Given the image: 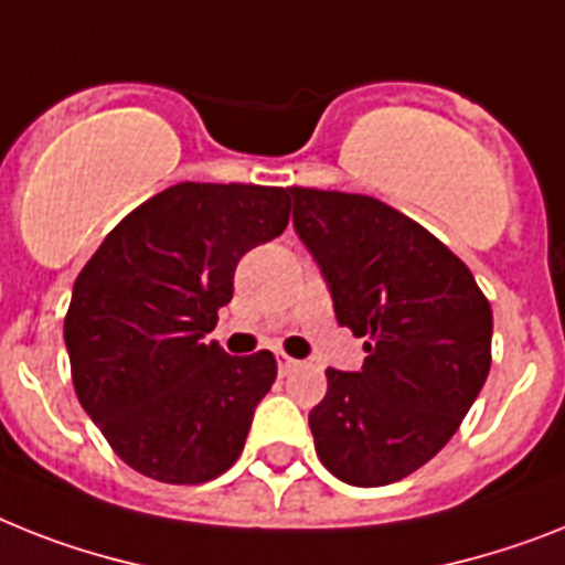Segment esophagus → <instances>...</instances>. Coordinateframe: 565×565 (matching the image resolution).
<instances>
[{
	"label": "esophagus",
	"instance_id": "obj_1",
	"mask_svg": "<svg viewBox=\"0 0 565 565\" xmlns=\"http://www.w3.org/2000/svg\"><path fill=\"white\" fill-rule=\"evenodd\" d=\"M277 366H279V375H291L294 370H300V361H294V358H288V355H282V352H279Z\"/></svg>",
	"mask_w": 565,
	"mask_h": 565
}]
</instances>
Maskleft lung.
Returning <instances> with one entry per match:
<instances>
[{
	"instance_id": "8db88e82",
	"label": "left lung",
	"mask_w": 565,
	"mask_h": 565,
	"mask_svg": "<svg viewBox=\"0 0 565 565\" xmlns=\"http://www.w3.org/2000/svg\"><path fill=\"white\" fill-rule=\"evenodd\" d=\"M334 317L366 338L358 372L326 370L309 413L317 456L340 482H398L459 430L491 370V306L418 222L372 195L288 188Z\"/></svg>"
}]
</instances>
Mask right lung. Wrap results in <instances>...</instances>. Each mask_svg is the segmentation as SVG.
<instances>
[{
  "instance_id": "add662e5",
  "label": "right lung",
  "mask_w": 565,
  "mask_h": 565,
  "mask_svg": "<svg viewBox=\"0 0 565 565\" xmlns=\"http://www.w3.org/2000/svg\"><path fill=\"white\" fill-rule=\"evenodd\" d=\"M282 188L181 181L120 218L74 279L65 349L74 393L138 473L199 484L239 459L271 352L204 343L250 248L286 231Z\"/></svg>"
}]
</instances>
